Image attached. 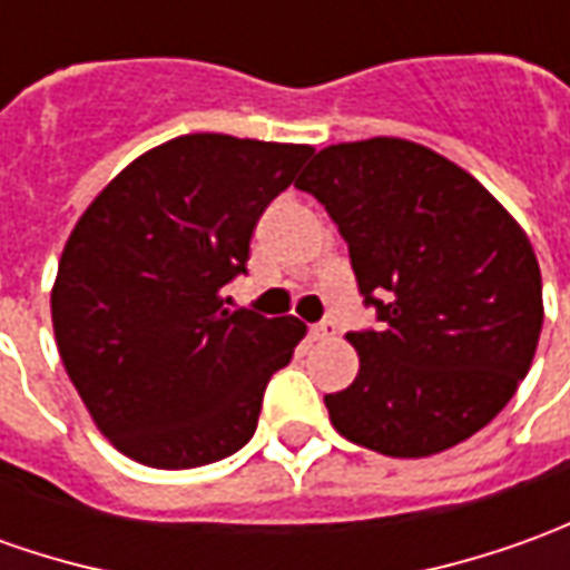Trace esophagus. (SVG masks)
<instances>
[{
	"mask_svg": "<svg viewBox=\"0 0 570 570\" xmlns=\"http://www.w3.org/2000/svg\"><path fill=\"white\" fill-rule=\"evenodd\" d=\"M312 334H315L317 340H334L336 324L334 321H321V324H315V327H312Z\"/></svg>",
	"mask_w": 570,
	"mask_h": 570,
	"instance_id": "esophagus-1",
	"label": "esophagus"
}]
</instances>
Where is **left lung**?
<instances>
[{"label": "left lung", "mask_w": 570, "mask_h": 570, "mask_svg": "<svg viewBox=\"0 0 570 570\" xmlns=\"http://www.w3.org/2000/svg\"><path fill=\"white\" fill-rule=\"evenodd\" d=\"M296 187L334 218L381 321L346 334L362 367L324 396L336 431L424 459L487 428L543 327L540 265L518 220L459 165L396 137L327 146Z\"/></svg>", "instance_id": "8db88e82"}]
</instances>
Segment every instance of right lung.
<instances>
[{
  "label": "right lung",
  "mask_w": 570,
  "mask_h": 570,
  "mask_svg": "<svg viewBox=\"0 0 570 570\" xmlns=\"http://www.w3.org/2000/svg\"><path fill=\"white\" fill-rule=\"evenodd\" d=\"M312 146L187 134L130 161L80 215L52 286L61 362L124 455L180 471L253 440L296 317L230 312L262 212Z\"/></svg>",
  "instance_id": "obj_1"
}]
</instances>
